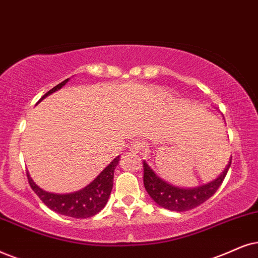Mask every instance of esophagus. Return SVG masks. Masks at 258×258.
Returning a JSON list of instances; mask_svg holds the SVG:
<instances>
[{"label":"esophagus","mask_w":258,"mask_h":258,"mask_svg":"<svg viewBox=\"0 0 258 258\" xmlns=\"http://www.w3.org/2000/svg\"><path fill=\"white\" fill-rule=\"evenodd\" d=\"M143 149V144L138 140H136V142H133L131 145H130V151L132 152H140Z\"/></svg>","instance_id":"obj_1"}]
</instances>
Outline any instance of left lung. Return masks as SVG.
Masks as SVG:
<instances>
[{
	"label": "left lung",
	"mask_w": 258,
	"mask_h": 258,
	"mask_svg": "<svg viewBox=\"0 0 258 258\" xmlns=\"http://www.w3.org/2000/svg\"><path fill=\"white\" fill-rule=\"evenodd\" d=\"M231 162H232V157L230 158L229 164L216 180L208 182L206 184L198 185V187L184 188L165 181L164 178L156 174L153 169L144 161L143 162L144 163L143 165L144 167V187L150 198L158 206L165 208V210L175 212L193 210L204 204L218 190L229 171Z\"/></svg>",
	"instance_id": "8db88e82"
}]
</instances>
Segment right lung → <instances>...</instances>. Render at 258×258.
Wrapping results in <instances>:
<instances>
[{
  "label": "right lung",
  "mask_w": 258,
  "mask_h": 258,
  "mask_svg": "<svg viewBox=\"0 0 258 258\" xmlns=\"http://www.w3.org/2000/svg\"><path fill=\"white\" fill-rule=\"evenodd\" d=\"M69 80L70 78H67V80L63 81L61 83L57 84L56 87H53L51 90H48L47 93L39 100V102H40L41 100H44L45 97L51 95L52 93H54V91L63 88L65 84L69 82ZM119 161L120 156L114 158L113 161L110 162L95 178H94L93 182H90L89 184L86 185V187L82 189H80V190L73 191V193L59 194L44 190V189H41L38 184H35V182L32 180V177L29 176V172L27 171L28 183L35 191V194L40 198V200L44 202L50 210L67 217L84 219V218L95 216V214L99 213V212L106 206L110 195V191H112L113 188L114 170H115L116 165L119 164Z\"/></svg>",
  "instance_id": "add662e5"
}]
</instances>
